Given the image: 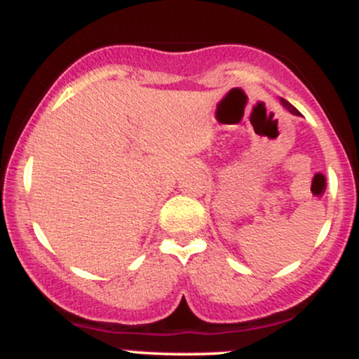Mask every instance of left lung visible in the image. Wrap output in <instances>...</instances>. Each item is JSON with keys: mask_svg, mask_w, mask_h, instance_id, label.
<instances>
[{"mask_svg": "<svg viewBox=\"0 0 359 359\" xmlns=\"http://www.w3.org/2000/svg\"><path fill=\"white\" fill-rule=\"evenodd\" d=\"M280 102H282V104H283V106H285V108H287L288 111H290V113H292V114H300V113H299V111H297V109H295V108H294V106H292V104H290V102H288V101H285V100H280Z\"/></svg>", "mask_w": 359, "mask_h": 359, "instance_id": "8db88e82", "label": "left lung"}]
</instances>
